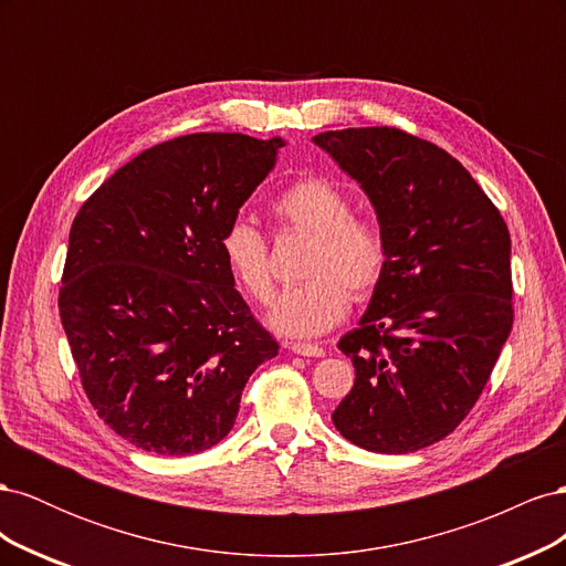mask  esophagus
<instances>
[{
    "instance_id": "obj_1",
    "label": "esophagus",
    "mask_w": 566,
    "mask_h": 566,
    "mask_svg": "<svg viewBox=\"0 0 566 566\" xmlns=\"http://www.w3.org/2000/svg\"><path fill=\"white\" fill-rule=\"evenodd\" d=\"M287 349H290V352H295V354H300V356H314V358L325 356L323 347H318V345H306V342H290Z\"/></svg>"
}]
</instances>
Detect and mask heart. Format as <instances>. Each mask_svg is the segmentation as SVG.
Masks as SVG:
<instances>
[{
  "instance_id": "obj_1",
  "label": "heart",
  "mask_w": 566,
  "mask_h": 566,
  "mask_svg": "<svg viewBox=\"0 0 566 566\" xmlns=\"http://www.w3.org/2000/svg\"><path fill=\"white\" fill-rule=\"evenodd\" d=\"M271 212L283 227L312 233L300 285L285 287L269 314L273 331L314 337L347 314L349 295L364 300L380 283L387 245L380 229L352 214V200L328 179H297L273 198ZM233 279L256 302H271L273 273L264 233L248 219H233L219 238ZM350 293L347 294L346 290Z\"/></svg>"
}]
</instances>
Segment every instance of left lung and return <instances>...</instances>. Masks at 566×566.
I'll list each match as a JSON object with an SVG mask.
<instances>
[{"label": "left lung", "mask_w": 566, "mask_h": 566, "mask_svg": "<svg viewBox=\"0 0 566 566\" xmlns=\"http://www.w3.org/2000/svg\"><path fill=\"white\" fill-rule=\"evenodd\" d=\"M364 188L387 262L368 310L342 335L354 387L337 432L373 453H413L462 422L512 331L510 233L447 150L394 127L314 136Z\"/></svg>", "instance_id": "1"}]
</instances>
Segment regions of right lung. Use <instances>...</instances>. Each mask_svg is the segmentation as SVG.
<instances>
[{"mask_svg": "<svg viewBox=\"0 0 566 566\" xmlns=\"http://www.w3.org/2000/svg\"><path fill=\"white\" fill-rule=\"evenodd\" d=\"M283 146L179 136L119 167L73 221L61 323L98 418L136 449H212L254 368L279 354L233 287L219 238Z\"/></svg>", "mask_w": 566, "mask_h": 566, "instance_id": "right-lung-1", "label": "right lung"}]
</instances>
